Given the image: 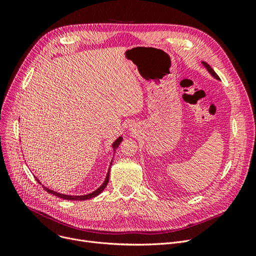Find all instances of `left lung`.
<instances>
[{"label":"left lung","instance_id":"obj_1","mask_svg":"<svg viewBox=\"0 0 256 256\" xmlns=\"http://www.w3.org/2000/svg\"><path fill=\"white\" fill-rule=\"evenodd\" d=\"M203 65L207 68V70L209 72H210L214 76V78H216V79H219V76H218V74H216L214 72V69L210 67V66H209L207 63H205V62H203Z\"/></svg>","mask_w":256,"mask_h":256}]
</instances>
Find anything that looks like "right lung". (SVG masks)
I'll list each match as a JSON object with an SVG mask.
<instances>
[{
	"instance_id": "1",
	"label": "right lung",
	"mask_w": 256,
	"mask_h": 256,
	"mask_svg": "<svg viewBox=\"0 0 256 256\" xmlns=\"http://www.w3.org/2000/svg\"><path fill=\"white\" fill-rule=\"evenodd\" d=\"M122 138H118V140H116L114 143H113V148H114V150L118 148V145H120V143L122 142ZM111 166H112V164H111ZM109 176H110V172H108V175H106V180H104V182L100 186V187L96 190V191H94V192H92V193H90V194H86V196H66V194H60V193H58V192H56V191H53V190H50V189H48V188H46V187H44V189L47 191L48 193H51V194H53V196H58V198H64V200H88V198H95L96 196H98L99 193H102L104 190V188L106 187V184H108V182H109ZM36 178V177H35ZM36 180L40 184V182L37 180L36 178Z\"/></svg>"
}]
</instances>
